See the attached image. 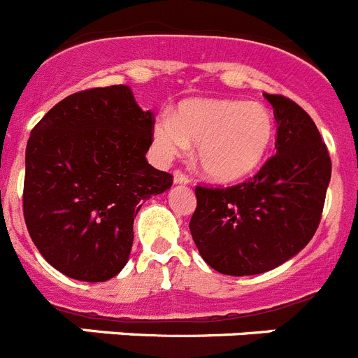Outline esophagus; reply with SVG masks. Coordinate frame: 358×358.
<instances>
[{
  "mask_svg": "<svg viewBox=\"0 0 358 358\" xmlns=\"http://www.w3.org/2000/svg\"><path fill=\"white\" fill-rule=\"evenodd\" d=\"M173 182H176V185H188L189 177L186 176L185 172H181V170H176V172H173Z\"/></svg>",
  "mask_w": 358,
  "mask_h": 358,
  "instance_id": "34e87169",
  "label": "esophagus"
}]
</instances>
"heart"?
<instances>
[{"label":"heart","instance_id":"heart-1","mask_svg":"<svg viewBox=\"0 0 358 358\" xmlns=\"http://www.w3.org/2000/svg\"><path fill=\"white\" fill-rule=\"evenodd\" d=\"M273 113L262 103L192 98L173 115L154 123V141L163 157L179 156L197 143V161L215 181H238L255 172L274 141Z\"/></svg>","mask_w":358,"mask_h":358}]
</instances>
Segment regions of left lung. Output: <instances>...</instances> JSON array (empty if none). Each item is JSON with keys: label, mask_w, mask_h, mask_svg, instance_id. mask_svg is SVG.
Masks as SVG:
<instances>
[{"label": "left lung", "mask_w": 358, "mask_h": 358, "mask_svg": "<svg viewBox=\"0 0 358 358\" xmlns=\"http://www.w3.org/2000/svg\"><path fill=\"white\" fill-rule=\"evenodd\" d=\"M274 109L276 154L248 181L226 188L195 186L189 231L210 267L251 276L301 251L321 222L331 176L328 148L303 107L264 93Z\"/></svg>", "instance_id": "obj_1"}]
</instances>
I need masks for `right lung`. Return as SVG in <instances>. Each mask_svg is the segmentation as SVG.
Here are the masks:
<instances>
[{
    "label": "right lung",
    "instance_id": "1",
    "mask_svg": "<svg viewBox=\"0 0 358 358\" xmlns=\"http://www.w3.org/2000/svg\"><path fill=\"white\" fill-rule=\"evenodd\" d=\"M154 123V113L120 84L69 94L31 129L23 215L57 271L98 283L125 267L134 217L173 182L145 157Z\"/></svg>",
    "mask_w": 358,
    "mask_h": 358
}]
</instances>
